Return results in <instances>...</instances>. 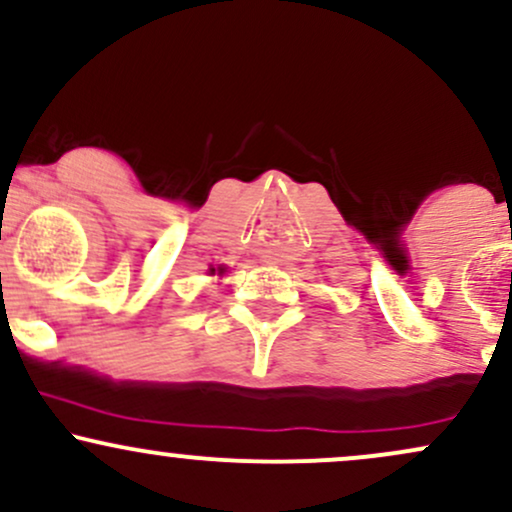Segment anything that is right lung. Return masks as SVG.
<instances>
[{
  "instance_id": "1",
  "label": "right lung",
  "mask_w": 512,
  "mask_h": 512,
  "mask_svg": "<svg viewBox=\"0 0 512 512\" xmlns=\"http://www.w3.org/2000/svg\"><path fill=\"white\" fill-rule=\"evenodd\" d=\"M209 272H211V274H216V272H219V274H223V272H226V269H223V267H219V269H214V267H211V269H209Z\"/></svg>"
}]
</instances>
